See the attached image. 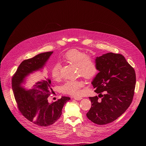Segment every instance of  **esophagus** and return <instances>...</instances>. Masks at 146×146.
I'll use <instances>...</instances> for the list:
<instances>
[{
  "instance_id": "34e87169",
  "label": "esophagus",
  "mask_w": 146,
  "mask_h": 146,
  "mask_svg": "<svg viewBox=\"0 0 146 146\" xmlns=\"http://www.w3.org/2000/svg\"><path fill=\"white\" fill-rule=\"evenodd\" d=\"M73 98H74L76 100H80L82 99L81 97H78V96H74V97H73Z\"/></svg>"
}]
</instances>
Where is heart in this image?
<instances>
[{"mask_svg": "<svg viewBox=\"0 0 146 146\" xmlns=\"http://www.w3.org/2000/svg\"><path fill=\"white\" fill-rule=\"evenodd\" d=\"M63 60L68 63L77 67V73L86 79L95 77L98 73V68L96 60L88 56L84 51L77 49H72L66 52ZM51 77L55 81H59L61 78L60 65H55L51 71ZM84 83L82 80L67 81L61 86V91L64 94L70 95H77L80 88L84 87Z\"/></svg>", "mask_w": 146, "mask_h": 146, "instance_id": "b5f03b06", "label": "heart"}]
</instances>
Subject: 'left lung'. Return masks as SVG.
<instances>
[{
	"label": "left lung",
	"mask_w": 146,
	"mask_h": 146,
	"mask_svg": "<svg viewBox=\"0 0 146 146\" xmlns=\"http://www.w3.org/2000/svg\"><path fill=\"white\" fill-rule=\"evenodd\" d=\"M95 60L99 72L92 84L99 95L89 98L92 106L86 115L94 123L104 125L117 119L129 107L134 95L136 74L121 54L109 52Z\"/></svg>",
	"instance_id": "left-lung-1"
}]
</instances>
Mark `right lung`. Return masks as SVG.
Returning a JSON list of instances; mask_svg holds the SVG:
<instances>
[{"label":"right lung","instance_id":"1","mask_svg":"<svg viewBox=\"0 0 146 146\" xmlns=\"http://www.w3.org/2000/svg\"><path fill=\"white\" fill-rule=\"evenodd\" d=\"M52 53H41L24 60L12 77V88L19 110L28 120L40 127H48L55 123L60 117L64 105L70 99L62 96L49 103L48 98L52 90L51 80L46 77L35 83L31 88L23 86L27 77L42 69Z\"/></svg>","mask_w":146,"mask_h":146}]
</instances>
